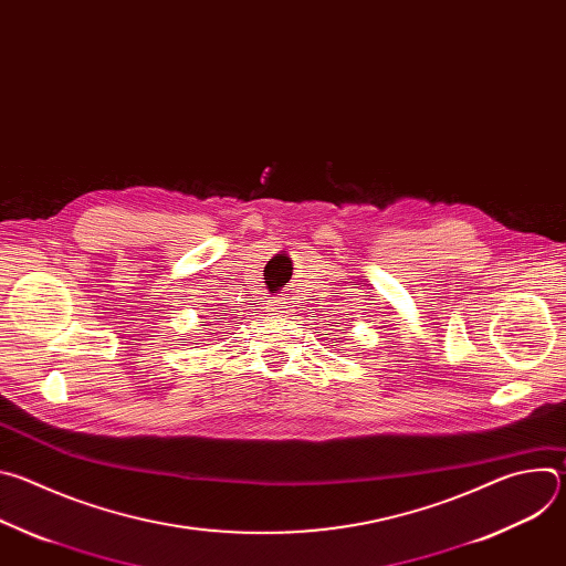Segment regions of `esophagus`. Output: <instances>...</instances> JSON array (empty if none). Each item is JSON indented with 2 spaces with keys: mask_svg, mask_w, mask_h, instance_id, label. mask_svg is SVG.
<instances>
[{
  "mask_svg": "<svg viewBox=\"0 0 566 566\" xmlns=\"http://www.w3.org/2000/svg\"><path fill=\"white\" fill-rule=\"evenodd\" d=\"M275 308H284V306H280V304H277V306H275Z\"/></svg>",
  "mask_w": 566,
  "mask_h": 566,
  "instance_id": "34e87169",
  "label": "esophagus"
}]
</instances>
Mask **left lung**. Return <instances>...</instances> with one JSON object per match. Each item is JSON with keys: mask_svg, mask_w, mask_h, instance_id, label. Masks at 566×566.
<instances>
[{"mask_svg": "<svg viewBox=\"0 0 566 566\" xmlns=\"http://www.w3.org/2000/svg\"><path fill=\"white\" fill-rule=\"evenodd\" d=\"M343 332H345V329H343Z\"/></svg>", "mask_w": 566, "mask_h": 566, "instance_id": "1", "label": "left lung"}]
</instances>
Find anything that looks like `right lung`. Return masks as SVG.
I'll list each match as a JSON object with an SVG mask.
<instances>
[{
  "label": "right lung",
  "mask_w": 566,
  "mask_h": 566,
  "mask_svg": "<svg viewBox=\"0 0 566 566\" xmlns=\"http://www.w3.org/2000/svg\"><path fill=\"white\" fill-rule=\"evenodd\" d=\"M217 319H219V317H217Z\"/></svg>",
  "instance_id": "1"
}]
</instances>
